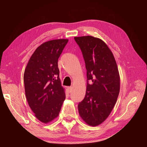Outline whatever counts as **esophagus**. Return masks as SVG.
Instances as JSON below:
<instances>
[{
  "mask_svg": "<svg viewBox=\"0 0 147 147\" xmlns=\"http://www.w3.org/2000/svg\"><path fill=\"white\" fill-rule=\"evenodd\" d=\"M67 90H68L69 92H71L72 91V90H73V87H72V86H68L67 87Z\"/></svg>",
  "mask_w": 147,
  "mask_h": 147,
  "instance_id": "esophagus-1",
  "label": "esophagus"
}]
</instances>
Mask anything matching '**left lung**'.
I'll return each mask as SVG.
<instances>
[{
  "label": "left lung",
  "instance_id": "obj_1",
  "mask_svg": "<svg viewBox=\"0 0 147 147\" xmlns=\"http://www.w3.org/2000/svg\"><path fill=\"white\" fill-rule=\"evenodd\" d=\"M82 51L86 69L85 98L78 107L80 115L90 126L103 123L116 103L120 76L113 54L104 42L92 36L74 37Z\"/></svg>",
  "mask_w": 147,
  "mask_h": 147
}]
</instances>
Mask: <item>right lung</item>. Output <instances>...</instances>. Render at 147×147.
Listing matches in <instances>:
<instances>
[{
    "instance_id": "right-lung-1",
    "label": "right lung",
    "mask_w": 147,
    "mask_h": 147,
    "mask_svg": "<svg viewBox=\"0 0 147 147\" xmlns=\"http://www.w3.org/2000/svg\"><path fill=\"white\" fill-rule=\"evenodd\" d=\"M68 40L42 43L32 54L24 73V89L29 106L42 123L54 120L65 98L59 78L58 59Z\"/></svg>"
}]
</instances>
